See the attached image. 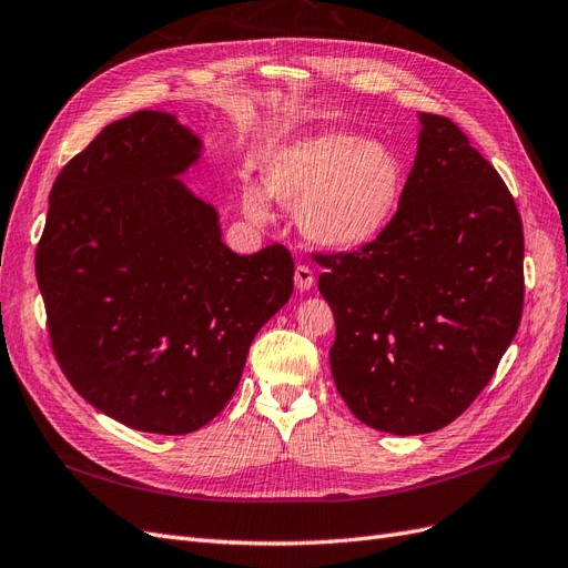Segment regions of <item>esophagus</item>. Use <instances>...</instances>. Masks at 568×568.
<instances>
[{
  "mask_svg": "<svg viewBox=\"0 0 568 568\" xmlns=\"http://www.w3.org/2000/svg\"><path fill=\"white\" fill-rule=\"evenodd\" d=\"M314 271H311L308 266H304V264H297V268H295V287L300 290V292H306V290H311L314 287Z\"/></svg>",
  "mask_w": 568,
  "mask_h": 568,
  "instance_id": "obj_1",
  "label": "esophagus"
}]
</instances>
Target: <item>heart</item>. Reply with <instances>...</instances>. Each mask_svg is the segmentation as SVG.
<instances>
[{
  "mask_svg": "<svg viewBox=\"0 0 568 568\" xmlns=\"http://www.w3.org/2000/svg\"><path fill=\"white\" fill-rule=\"evenodd\" d=\"M264 189L297 210L311 241L333 247H363L389 229L406 189V164L389 143L349 132H314L290 139L262 162ZM243 207L264 219L268 200L247 189Z\"/></svg>",
  "mask_w": 568,
  "mask_h": 568,
  "instance_id": "b5f03b06",
  "label": "heart"
}]
</instances>
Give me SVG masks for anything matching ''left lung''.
Masks as SVG:
<instances>
[{
	"instance_id": "8db88e82",
	"label": "left lung",
	"mask_w": 568,
	"mask_h": 568,
	"mask_svg": "<svg viewBox=\"0 0 568 568\" xmlns=\"http://www.w3.org/2000/svg\"><path fill=\"white\" fill-rule=\"evenodd\" d=\"M417 118L389 229L356 252L316 254L335 316V387L361 423L398 436L442 429L471 406L524 308L515 197L460 126Z\"/></svg>"
}]
</instances>
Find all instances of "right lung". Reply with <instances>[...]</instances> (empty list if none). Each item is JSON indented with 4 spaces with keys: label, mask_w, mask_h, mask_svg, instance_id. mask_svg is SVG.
Listing matches in <instances>:
<instances>
[{
    "label": "right lung",
    "mask_w": 568,
    "mask_h": 568,
    "mask_svg": "<svg viewBox=\"0 0 568 568\" xmlns=\"http://www.w3.org/2000/svg\"><path fill=\"white\" fill-rule=\"evenodd\" d=\"M203 141L174 115L103 126L53 181L34 254L53 354L87 404L151 434L224 410L250 344L292 295L283 245L231 252L179 176Z\"/></svg>",
    "instance_id": "1"
}]
</instances>
